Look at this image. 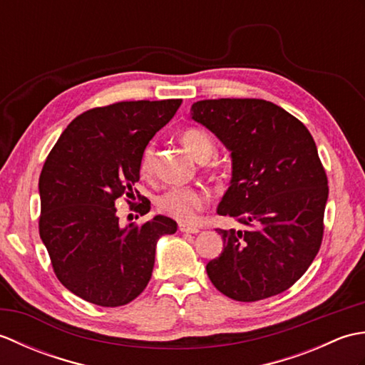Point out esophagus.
<instances>
[{
    "mask_svg": "<svg viewBox=\"0 0 365 365\" xmlns=\"http://www.w3.org/2000/svg\"><path fill=\"white\" fill-rule=\"evenodd\" d=\"M178 230L185 232V234H197L199 227L190 226V224H185V222H178Z\"/></svg>",
    "mask_w": 365,
    "mask_h": 365,
    "instance_id": "34e87169",
    "label": "esophagus"
}]
</instances>
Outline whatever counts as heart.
<instances>
[{
    "label": "heart",
    "instance_id": "heart-1",
    "mask_svg": "<svg viewBox=\"0 0 365 365\" xmlns=\"http://www.w3.org/2000/svg\"><path fill=\"white\" fill-rule=\"evenodd\" d=\"M180 141L197 161H207L215 152V144L210 135L204 130L188 128L180 135ZM139 169L149 175L153 169V147H145L141 155ZM207 202L205 192L196 187H173L168 188L157 200L161 213L182 222H195L197 213Z\"/></svg>",
    "mask_w": 365,
    "mask_h": 365
}]
</instances>
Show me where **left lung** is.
Returning <instances> with one entry per match:
<instances>
[{
	"label": "left lung",
	"instance_id": "left-lung-1",
	"mask_svg": "<svg viewBox=\"0 0 365 365\" xmlns=\"http://www.w3.org/2000/svg\"><path fill=\"white\" fill-rule=\"evenodd\" d=\"M190 118L230 152V185L216 212L246 226L216 229L224 250L207 263L208 277L235 301L285 292L311 267L323 238L328 178L312 135L259 98L200 100Z\"/></svg>",
	"mask_w": 365,
	"mask_h": 365
}]
</instances>
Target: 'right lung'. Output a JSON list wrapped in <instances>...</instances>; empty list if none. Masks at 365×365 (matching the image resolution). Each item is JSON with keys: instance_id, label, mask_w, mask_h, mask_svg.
<instances>
[{"instance_id": "right-lung-1", "label": "right lung", "mask_w": 365, "mask_h": 365, "mask_svg": "<svg viewBox=\"0 0 365 365\" xmlns=\"http://www.w3.org/2000/svg\"><path fill=\"white\" fill-rule=\"evenodd\" d=\"M180 103L94 108L68 123L45 161L38 232L61 284L92 304L118 307L139 297L150 281L158 240L175 234L177 222L163 215L122 227L115 200L133 195L144 149ZM139 205L141 215L150 210L147 199Z\"/></svg>"}]
</instances>
